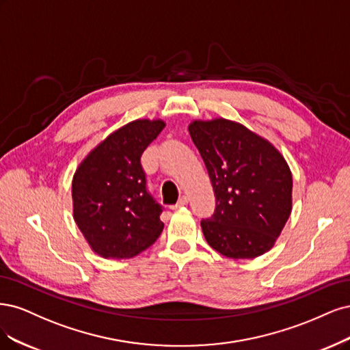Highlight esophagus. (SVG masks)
<instances>
[{"label":"esophagus","mask_w":350,"mask_h":350,"mask_svg":"<svg viewBox=\"0 0 350 350\" xmlns=\"http://www.w3.org/2000/svg\"><path fill=\"white\" fill-rule=\"evenodd\" d=\"M187 202H189V198H187V196H185V195H183V196H180L174 208H182V206L187 205Z\"/></svg>","instance_id":"esophagus-1"}]
</instances>
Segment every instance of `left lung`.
Returning a JSON list of instances; mask_svg holds the SVG:
<instances>
[{
  "label": "left lung",
  "instance_id": "8db88e82",
  "mask_svg": "<svg viewBox=\"0 0 350 350\" xmlns=\"http://www.w3.org/2000/svg\"><path fill=\"white\" fill-rule=\"evenodd\" d=\"M189 133L217 199L200 222L205 240L225 257L254 258L275 245L292 212V173L276 146L239 122H190Z\"/></svg>",
  "mask_w": 350,
  "mask_h": 350
}]
</instances>
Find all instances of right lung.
<instances>
[{
	"mask_svg": "<svg viewBox=\"0 0 350 350\" xmlns=\"http://www.w3.org/2000/svg\"><path fill=\"white\" fill-rule=\"evenodd\" d=\"M161 119H137L111 132L78 164L72 215L90 249L105 258H129L155 243L161 206L146 191L141 155L164 129Z\"/></svg>",
	"mask_w": 350,
	"mask_h": 350,
	"instance_id": "1",
	"label": "right lung"
}]
</instances>
